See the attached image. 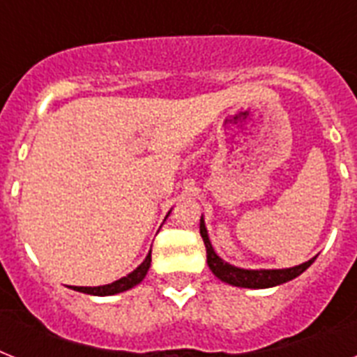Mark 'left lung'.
Returning <instances> with one entry per match:
<instances>
[{
    "mask_svg": "<svg viewBox=\"0 0 357 357\" xmlns=\"http://www.w3.org/2000/svg\"><path fill=\"white\" fill-rule=\"evenodd\" d=\"M200 235L204 238L207 252V265L211 268L215 276L224 283L235 285V287L244 289H268L282 285L285 282H291L296 276H300L302 272L307 271L311 263L315 261V257L310 261H305L302 265L291 266V268H241V266L229 265L228 261H224L220 255L215 252L209 235H207L206 222H204V215L200 218Z\"/></svg>",
    "mask_w": 357,
    "mask_h": 357,
    "instance_id": "left-lung-1",
    "label": "left lung"
}]
</instances>
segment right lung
<instances>
[{
	"label": "right lung",
	"mask_w": 357,
	"mask_h": 357,
	"mask_svg": "<svg viewBox=\"0 0 357 357\" xmlns=\"http://www.w3.org/2000/svg\"><path fill=\"white\" fill-rule=\"evenodd\" d=\"M170 215V211H168ZM167 215V217H168ZM151 265V250L146 255V259L140 263L133 272H129L128 276L120 278L116 282L107 283V285H100V287H74V291H79V293H86V294H94V296H111V294H119L123 293V291H129V289H133L135 285H139L144 276L148 274Z\"/></svg>",
	"instance_id": "obj_1"
}]
</instances>
